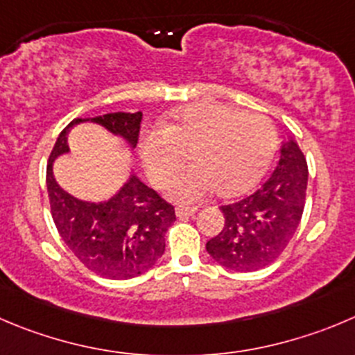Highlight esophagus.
Returning <instances> with one entry per match:
<instances>
[{
  "mask_svg": "<svg viewBox=\"0 0 355 355\" xmlns=\"http://www.w3.org/2000/svg\"><path fill=\"white\" fill-rule=\"evenodd\" d=\"M197 212V207H175V216L178 218H188V216H193Z\"/></svg>",
  "mask_w": 355,
  "mask_h": 355,
  "instance_id": "1",
  "label": "esophagus"
}]
</instances>
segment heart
<instances>
[{
	"label": "heart",
	"mask_w": 355,
	"mask_h": 355,
	"mask_svg": "<svg viewBox=\"0 0 355 355\" xmlns=\"http://www.w3.org/2000/svg\"><path fill=\"white\" fill-rule=\"evenodd\" d=\"M190 148L195 165L175 174L165 190L181 204L200 200L216 187L223 195L254 187L275 153L277 132L259 113L218 103L191 104L143 136L141 158L151 183L162 187L180 167L181 151Z\"/></svg>",
	"instance_id": "heart-1"
}]
</instances>
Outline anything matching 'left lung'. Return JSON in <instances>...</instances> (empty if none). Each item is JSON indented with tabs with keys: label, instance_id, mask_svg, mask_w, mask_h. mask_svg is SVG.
<instances>
[{
	"label": "left lung",
	"instance_id": "1",
	"mask_svg": "<svg viewBox=\"0 0 355 355\" xmlns=\"http://www.w3.org/2000/svg\"><path fill=\"white\" fill-rule=\"evenodd\" d=\"M306 181V160L289 137L268 181L249 197L221 207L225 226L205 244L212 259L235 272H254L275 261L302 221Z\"/></svg>",
	"mask_w": 355,
	"mask_h": 355
}]
</instances>
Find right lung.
I'll use <instances>...</instances> for the list:
<instances>
[{
    "label": "right lung",
    "instance_id": "obj_1",
    "mask_svg": "<svg viewBox=\"0 0 355 355\" xmlns=\"http://www.w3.org/2000/svg\"><path fill=\"white\" fill-rule=\"evenodd\" d=\"M141 120V111L76 118L59 134L46 165V190L57 232L87 268L116 281L141 275L162 258L165 232L175 221L174 207L136 174H130L123 187L107 200H80L59 187L53 175V162L69 153L67 134L74 125L85 121L101 125L134 150Z\"/></svg>",
    "mask_w": 355,
    "mask_h": 355
}]
</instances>
